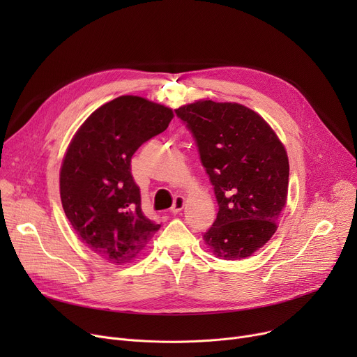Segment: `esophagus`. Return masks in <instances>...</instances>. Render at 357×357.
Here are the masks:
<instances>
[{"label": "esophagus", "mask_w": 357, "mask_h": 357, "mask_svg": "<svg viewBox=\"0 0 357 357\" xmlns=\"http://www.w3.org/2000/svg\"><path fill=\"white\" fill-rule=\"evenodd\" d=\"M183 205H185V199H183V197H181V195L175 197V199H174V205H172V208H171L172 214H178V213H181V211H182V208H183Z\"/></svg>", "instance_id": "1"}]
</instances>
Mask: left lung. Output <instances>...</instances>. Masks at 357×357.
Masks as SVG:
<instances>
[{"mask_svg": "<svg viewBox=\"0 0 357 357\" xmlns=\"http://www.w3.org/2000/svg\"><path fill=\"white\" fill-rule=\"evenodd\" d=\"M175 112L195 139L218 202L205 245L220 259L252 256L273 236L287 204L284 144L264 119L236 102L201 100Z\"/></svg>", "mask_w": 357, "mask_h": 357, "instance_id": "1", "label": "left lung"}]
</instances>
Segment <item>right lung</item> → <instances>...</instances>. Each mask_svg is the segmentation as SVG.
Masks as SVG:
<instances>
[{
	"label": "right lung",
	"mask_w": 357,
	"mask_h": 357,
	"mask_svg": "<svg viewBox=\"0 0 357 357\" xmlns=\"http://www.w3.org/2000/svg\"><path fill=\"white\" fill-rule=\"evenodd\" d=\"M174 112L140 97L112 100L85 120L61 167V199L75 233L111 264H128L160 229L142 211L131 156L165 131Z\"/></svg>",
	"instance_id": "1"
}]
</instances>
